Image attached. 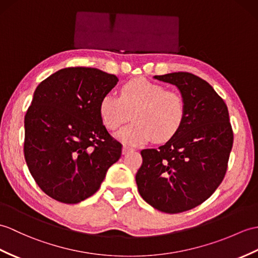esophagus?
<instances>
[{
    "label": "esophagus",
    "instance_id": "1",
    "mask_svg": "<svg viewBox=\"0 0 258 258\" xmlns=\"http://www.w3.org/2000/svg\"><path fill=\"white\" fill-rule=\"evenodd\" d=\"M132 151V148L131 147H128V146H126V145H124L123 146V149H122V153L125 155V154H127L128 152H131Z\"/></svg>",
    "mask_w": 258,
    "mask_h": 258
}]
</instances>
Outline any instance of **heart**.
<instances>
[{
	"label": "heart",
	"instance_id": "obj_1",
	"mask_svg": "<svg viewBox=\"0 0 258 258\" xmlns=\"http://www.w3.org/2000/svg\"><path fill=\"white\" fill-rule=\"evenodd\" d=\"M99 112L106 128L114 131L132 116L135 121L123 127L116 137L132 146L151 140L169 141L182 126L185 116L180 94L144 79L132 80L122 87L119 98L106 94L100 101Z\"/></svg>",
	"mask_w": 258,
	"mask_h": 258
}]
</instances>
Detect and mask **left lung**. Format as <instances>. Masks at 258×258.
<instances>
[{"label":"left lung","mask_w":258,"mask_h":258,"mask_svg":"<svg viewBox=\"0 0 258 258\" xmlns=\"http://www.w3.org/2000/svg\"><path fill=\"white\" fill-rule=\"evenodd\" d=\"M154 78L178 88L185 116L178 133L165 145L141 152L137 189L153 208L180 213L205 202L222 182L233 131L226 104L207 81L189 73Z\"/></svg>","instance_id":"8db88e82"}]
</instances>
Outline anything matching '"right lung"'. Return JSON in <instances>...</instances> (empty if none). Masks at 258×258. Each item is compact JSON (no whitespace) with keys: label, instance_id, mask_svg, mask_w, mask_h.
Segmentation results:
<instances>
[{"label":"right lung","instance_id":"1","mask_svg":"<svg viewBox=\"0 0 258 258\" xmlns=\"http://www.w3.org/2000/svg\"><path fill=\"white\" fill-rule=\"evenodd\" d=\"M117 81L97 68L71 67L36 88L24 119V156L52 199L74 205L91 197L121 157V143L107 133L99 112Z\"/></svg>","mask_w":258,"mask_h":258}]
</instances>
